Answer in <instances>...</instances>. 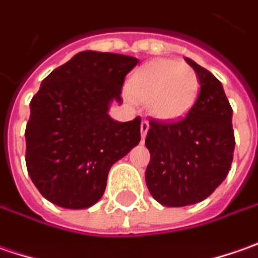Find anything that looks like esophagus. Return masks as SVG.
<instances>
[{"label": "esophagus", "instance_id": "esophagus-1", "mask_svg": "<svg viewBox=\"0 0 258 258\" xmlns=\"http://www.w3.org/2000/svg\"><path fill=\"white\" fill-rule=\"evenodd\" d=\"M148 128H150V122H148L147 120L141 121V137H143V140L146 138L147 131H148Z\"/></svg>", "mask_w": 258, "mask_h": 258}]
</instances>
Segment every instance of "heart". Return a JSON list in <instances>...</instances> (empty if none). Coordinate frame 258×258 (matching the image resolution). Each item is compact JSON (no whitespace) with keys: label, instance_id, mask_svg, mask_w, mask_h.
Here are the masks:
<instances>
[{"label":"heart","instance_id":"obj_1","mask_svg":"<svg viewBox=\"0 0 258 258\" xmlns=\"http://www.w3.org/2000/svg\"><path fill=\"white\" fill-rule=\"evenodd\" d=\"M128 98L146 102L151 115L174 121L187 115L197 100L200 81L192 68L170 58H158L130 77Z\"/></svg>","mask_w":258,"mask_h":258}]
</instances>
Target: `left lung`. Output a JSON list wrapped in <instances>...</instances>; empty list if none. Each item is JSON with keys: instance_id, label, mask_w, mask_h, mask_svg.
<instances>
[{"instance_id": "obj_1", "label": "left lung", "mask_w": 258, "mask_h": 258, "mask_svg": "<svg viewBox=\"0 0 258 258\" xmlns=\"http://www.w3.org/2000/svg\"><path fill=\"white\" fill-rule=\"evenodd\" d=\"M185 61L200 80L197 100L180 120L151 118L146 137L150 151L147 187L168 207L207 199L230 171L235 146L233 108L223 85L209 70L190 58Z\"/></svg>"}]
</instances>
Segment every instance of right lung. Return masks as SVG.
<instances>
[{
	"label": "right lung",
	"instance_id": "add662e5",
	"mask_svg": "<svg viewBox=\"0 0 258 258\" xmlns=\"http://www.w3.org/2000/svg\"><path fill=\"white\" fill-rule=\"evenodd\" d=\"M136 57L83 51L55 68L30 102L25 164L41 194L64 209H88L105 191L111 165L141 140V118L107 114L122 101Z\"/></svg>",
	"mask_w": 258,
	"mask_h": 258
}]
</instances>
